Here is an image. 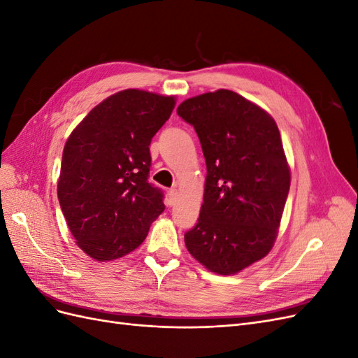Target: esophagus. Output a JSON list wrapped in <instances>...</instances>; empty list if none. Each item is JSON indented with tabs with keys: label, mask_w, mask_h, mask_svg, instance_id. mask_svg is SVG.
Here are the masks:
<instances>
[{
	"label": "esophagus",
	"mask_w": 358,
	"mask_h": 358,
	"mask_svg": "<svg viewBox=\"0 0 358 358\" xmlns=\"http://www.w3.org/2000/svg\"><path fill=\"white\" fill-rule=\"evenodd\" d=\"M167 196H169V204L170 206H173V204L178 201V191L176 189H170L167 192Z\"/></svg>",
	"instance_id": "obj_1"
}]
</instances>
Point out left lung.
I'll list each match as a JSON object with an SVG mask.
<instances>
[{
	"instance_id": "1",
	"label": "left lung",
	"mask_w": 358,
	"mask_h": 358,
	"mask_svg": "<svg viewBox=\"0 0 358 358\" xmlns=\"http://www.w3.org/2000/svg\"><path fill=\"white\" fill-rule=\"evenodd\" d=\"M178 115L196 129L208 169L187 249L210 272L234 275L266 257L278 236L291 180L278 125L229 90L192 96Z\"/></svg>"
}]
</instances>
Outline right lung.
<instances>
[{"instance_id":"add662e5","label":"right lung","mask_w":358,"mask_h":358,"mask_svg":"<svg viewBox=\"0 0 358 358\" xmlns=\"http://www.w3.org/2000/svg\"><path fill=\"white\" fill-rule=\"evenodd\" d=\"M175 104L148 91L116 92L67 138L58 200L76 243L96 262L134 251L164 212L162 191L148 182L149 145Z\"/></svg>"}]
</instances>
